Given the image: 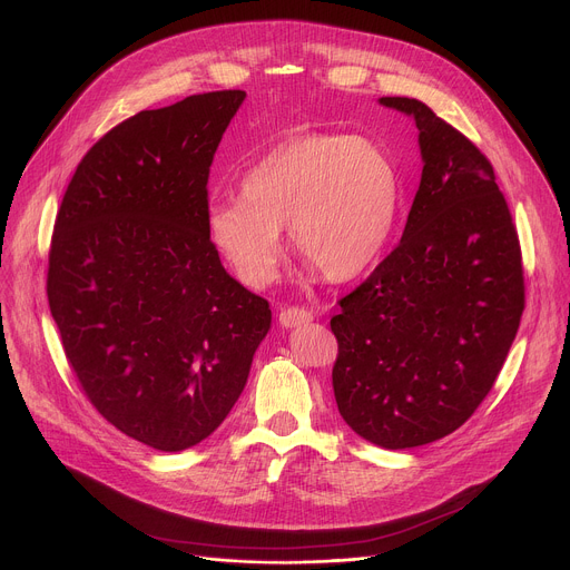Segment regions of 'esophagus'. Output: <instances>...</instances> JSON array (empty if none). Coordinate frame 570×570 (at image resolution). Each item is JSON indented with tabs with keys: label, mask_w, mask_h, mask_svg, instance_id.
Masks as SVG:
<instances>
[{
	"label": "esophagus",
	"mask_w": 570,
	"mask_h": 570,
	"mask_svg": "<svg viewBox=\"0 0 570 570\" xmlns=\"http://www.w3.org/2000/svg\"><path fill=\"white\" fill-rule=\"evenodd\" d=\"M314 317H312V312L307 309V307H285V309H281V314H278V322H281V326H285V328H294V326H305V324H309Z\"/></svg>",
	"instance_id": "obj_1"
}]
</instances>
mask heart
Returning a JSON list of instances; mask_svg holds the SVG:
<instances>
[{"instance_id":"heart-1","label":"heart","mask_w":570,"mask_h":570,"mask_svg":"<svg viewBox=\"0 0 570 570\" xmlns=\"http://www.w3.org/2000/svg\"><path fill=\"white\" fill-rule=\"evenodd\" d=\"M399 210V174L366 138L294 134L242 178V195L210 206L208 237L237 278L265 287L289 226L296 256L331 283L362 274L385 246Z\"/></svg>"}]
</instances>
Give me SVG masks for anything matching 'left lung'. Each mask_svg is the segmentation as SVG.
<instances>
[{"mask_svg": "<svg viewBox=\"0 0 570 570\" xmlns=\"http://www.w3.org/2000/svg\"><path fill=\"white\" fill-rule=\"evenodd\" d=\"M423 174L399 246L331 320L340 414L383 449L455 432L491 392L525 309L519 233L489 158L419 99Z\"/></svg>", "mask_w": 570, "mask_h": 570, "instance_id": "obj_1", "label": "left lung"}]
</instances>
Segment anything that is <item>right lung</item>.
Returning <instances> with one entry per match:
<instances>
[{"mask_svg": "<svg viewBox=\"0 0 570 570\" xmlns=\"http://www.w3.org/2000/svg\"><path fill=\"white\" fill-rule=\"evenodd\" d=\"M244 90L142 110L81 158L56 213L47 298L88 401L156 451L197 446L239 399L269 301L208 237V176Z\"/></svg>", "mask_w": 570, "mask_h": 570, "instance_id": "add662e5", "label": "right lung"}]
</instances>
